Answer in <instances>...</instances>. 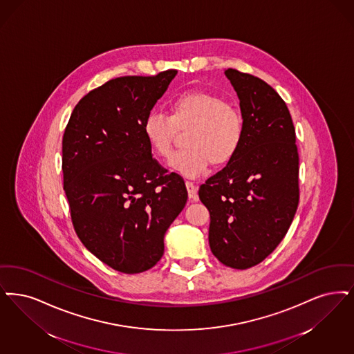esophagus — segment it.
<instances>
[{
    "instance_id": "obj_1",
    "label": "esophagus",
    "mask_w": 354,
    "mask_h": 354,
    "mask_svg": "<svg viewBox=\"0 0 354 354\" xmlns=\"http://www.w3.org/2000/svg\"><path fill=\"white\" fill-rule=\"evenodd\" d=\"M185 187H187V192H188V196L192 200V201H198V187L192 182H185Z\"/></svg>"
}]
</instances>
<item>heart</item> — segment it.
Wrapping results in <instances>:
<instances>
[{"mask_svg": "<svg viewBox=\"0 0 354 354\" xmlns=\"http://www.w3.org/2000/svg\"><path fill=\"white\" fill-rule=\"evenodd\" d=\"M183 151L169 163L187 178H198L209 167L225 165L240 150L243 121L239 109L208 92L189 91L172 99L169 115L150 112L143 122V136L150 151L169 158L176 130H187Z\"/></svg>", "mask_w": 354, "mask_h": 354, "instance_id": "b5f03b06", "label": "heart"}]
</instances>
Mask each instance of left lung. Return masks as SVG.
Instances as JSON below:
<instances>
[{
    "instance_id": "8db88e82",
    "label": "left lung",
    "mask_w": 354,
    "mask_h": 354,
    "mask_svg": "<svg viewBox=\"0 0 354 354\" xmlns=\"http://www.w3.org/2000/svg\"><path fill=\"white\" fill-rule=\"evenodd\" d=\"M240 100L243 137L227 166L198 188L211 214L209 246L225 266L245 270L274 252L299 203V156L282 97L253 75L227 68Z\"/></svg>"
}]
</instances>
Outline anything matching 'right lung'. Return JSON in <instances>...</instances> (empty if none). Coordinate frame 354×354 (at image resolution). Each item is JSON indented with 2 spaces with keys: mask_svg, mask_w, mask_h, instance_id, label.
Segmentation results:
<instances>
[{
  "mask_svg": "<svg viewBox=\"0 0 354 354\" xmlns=\"http://www.w3.org/2000/svg\"><path fill=\"white\" fill-rule=\"evenodd\" d=\"M178 71L124 76L91 91L63 136V179L85 248L125 274L151 269L187 203L183 179L153 159L143 122Z\"/></svg>",
  "mask_w": 354,
  "mask_h": 354,
  "instance_id": "obj_1",
  "label": "right lung"
}]
</instances>
